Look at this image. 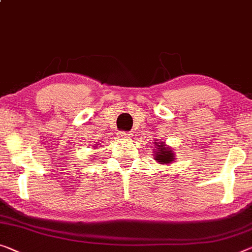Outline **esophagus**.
<instances>
[{
    "label": "esophagus",
    "instance_id": "obj_1",
    "mask_svg": "<svg viewBox=\"0 0 252 252\" xmlns=\"http://www.w3.org/2000/svg\"><path fill=\"white\" fill-rule=\"evenodd\" d=\"M118 137L122 138V139H129L131 137V134L127 133V131H119Z\"/></svg>",
    "mask_w": 252,
    "mask_h": 252
}]
</instances>
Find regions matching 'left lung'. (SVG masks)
<instances>
[{
  "mask_svg": "<svg viewBox=\"0 0 252 252\" xmlns=\"http://www.w3.org/2000/svg\"><path fill=\"white\" fill-rule=\"evenodd\" d=\"M156 150H153L154 160L160 164H170L175 161L176 154L172 149L165 144L164 142H154Z\"/></svg>",
  "mask_w": 252,
  "mask_h": 252,
  "instance_id": "8db88e82",
  "label": "left lung"
}]
</instances>
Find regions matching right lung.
Returning a JSON list of instances; mask_svg holds the SVG:
<instances>
[{"label": "right lung", "instance_id": "obj_1", "mask_svg": "<svg viewBox=\"0 0 252 252\" xmlns=\"http://www.w3.org/2000/svg\"><path fill=\"white\" fill-rule=\"evenodd\" d=\"M94 148H96V145H94Z\"/></svg>", "mask_w": 252, "mask_h": 252}]
</instances>
